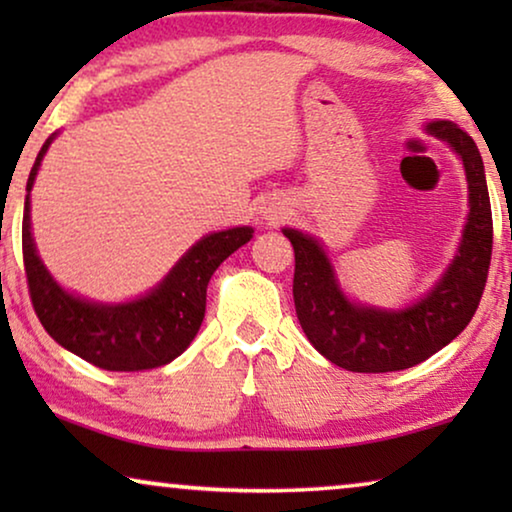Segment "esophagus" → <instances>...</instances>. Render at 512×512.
Returning a JSON list of instances; mask_svg holds the SVG:
<instances>
[{"label":"esophagus","mask_w":512,"mask_h":512,"mask_svg":"<svg viewBox=\"0 0 512 512\" xmlns=\"http://www.w3.org/2000/svg\"><path fill=\"white\" fill-rule=\"evenodd\" d=\"M284 214H286V209L282 205H268L263 209V219H268V221H279Z\"/></svg>","instance_id":"1"}]
</instances>
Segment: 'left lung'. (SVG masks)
I'll use <instances>...</instances> for the list:
<instances>
[{"mask_svg": "<svg viewBox=\"0 0 512 512\" xmlns=\"http://www.w3.org/2000/svg\"><path fill=\"white\" fill-rule=\"evenodd\" d=\"M461 158L468 181V219L452 263L436 284L403 310L354 303L317 237L284 228L296 254L293 303L300 326L321 356L352 373H391L417 366L443 349L478 310L492 261V207L478 146L457 123L424 128Z\"/></svg>", "mask_w": 512, "mask_h": 512, "instance_id": "1", "label": "left lung"}]
</instances>
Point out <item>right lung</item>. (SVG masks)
<instances>
[{
	"instance_id": "add662e5",
	"label": "right lung",
	"mask_w": 512,
	"mask_h": 512,
	"mask_svg": "<svg viewBox=\"0 0 512 512\" xmlns=\"http://www.w3.org/2000/svg\"><path fill=\"white\" fill-rule=\"evenodd\" d=\"M58 132L41 146L27 179L23 261L34 312L46 333L69 352L104 370H149L186 352L205 319L207 284L226 258L247 244L254 228L209 233L193 244L163 282L128 303H95L62 289L37 254L30 221V191Z\"/></svg>"
}]
</instances>
